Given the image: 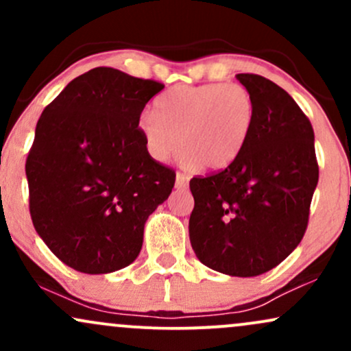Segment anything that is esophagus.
I'll return each instance as SVG.
<instances>
[{
	"mask_svg": "<svg viewBox=\"0 0 351 351\" xmlns=\"http://www.w3.org/2000/svg\"><path fill=\"white\" fill-rule=\"evenodd\" d=\"M188 176L183 175V173H176V178H175V188L176 189H184L188 186Z\"/></svg>",
	"mask_w": 351,
	"mask_h": 351,
	"instance_id": "obj_1",
	"label": "esophagus"
}]
</instances>
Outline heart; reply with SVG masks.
<instances>
[{
    "mask_svg": "<svg viewBox=\"0 0 351 351\" xmlns=\"http://www.w3.org/2000/svg\"><path fill=\"white\" fill-rule=\"evenodd\" d=\"M256 122L251 92L239 84L176 86L153 102V114L138 120L148 155L167 162L180 143L188 168L226 170L243 155Z\"/></svg>",
    "mask_w": 351,
    "mask_h": 351,
    "instance_id": "1",
    "label": "heart"
}]
</instances>
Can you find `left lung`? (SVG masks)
Instances as JSON below:
<instances>
[{
  "mask_svg": "<svg viewBox=\"0 0 351 351\" xmlns=\"http://www.w3.org/2000/svg\"><path fill=\"white\" fill-rule=\"evenodd\" d=\"M256 104L243 155L226 170L193 178L189 241L206 267L256 277L299 245L318 183L313 128L284 88L256 74H237Z\"/></svg>",
  "mask_w": 351,
  "mask_h": 351,
  "instance_id": "left-lung-1",
  "label": "left lung"
}]
</instances>
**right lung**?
<instances>
[{"mask_svg": "<svg viewBox=\"0 0 351 351\" xmlns=\"http://www.w3.org/2000/svg\"><path fill=\"white\" fill-rule=\"evenodd\" d=\"M165 86L112 67L71 80L44 108L26 160L34 229L74 271L127 267L148 216L170 196L175 171L148 155L145 106Z\"/></svg>", "mask_w": 351, "mask_h": 351, "instance_id": "right-lung-1", "label": "right lung"}]
</instances>
